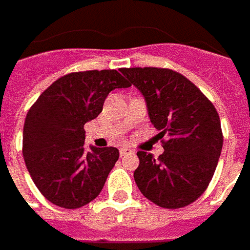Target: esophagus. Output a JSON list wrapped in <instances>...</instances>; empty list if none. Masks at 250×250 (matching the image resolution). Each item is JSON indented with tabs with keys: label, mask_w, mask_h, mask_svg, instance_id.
<instances>
[{
	"label": "esophagus",
	"mask_w": 250,
	"mask_h": 250,
	"mask_svg": "<svg viewBox=\"0 0 250 250\" xmlns=\"http://www.w3.org/2000/svg\"><path fill=\"white\" fill-rule=\"evenodd\" d=\"M130 152H132L130 148H128V146H122V148H120V156H126Z\"/></svg>",
	"instance_id": "obj_1"
}]
</instances>
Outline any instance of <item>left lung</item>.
<instances>
[{"label":"left lung","instance_id":"left-lung-1","mask_svg":"<svg viewBox=\"0 0 250 250\" xmlns=\"http://www.w3.org/2000/svg\"><path fill=\"white\" fill-rule=\"evenodd\" d=\"M120 71L144 95L159 134L168 137L157 159L137 152L136 185L157 206H188L206 191L218 164L224 144L218 111L194 83L173 70L133 67Z\"/></svg>","mask_w":250,"mask_h":250}]
</instances>
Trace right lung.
Masks as SVG:
<instances>
[{
	"instance_id": "1",
	"label": "right lung",
	"mask_w": 250,
	"mask_h": 250,
	"mask_svg": "<svg viewBox=\"0 0 250 250\" xmlns=\"http://www.w3.org/2000/svg\"><path fill=\"white\" fill-rule=\"evenodd\" d=\"M129 86L117 70L71 72L32 105L22 155L33 183L51 203L78 208L100 195L120 152L114 146L87 150L83 126L98 117L111 90Z\"/></svg>"
}]
</instances>
